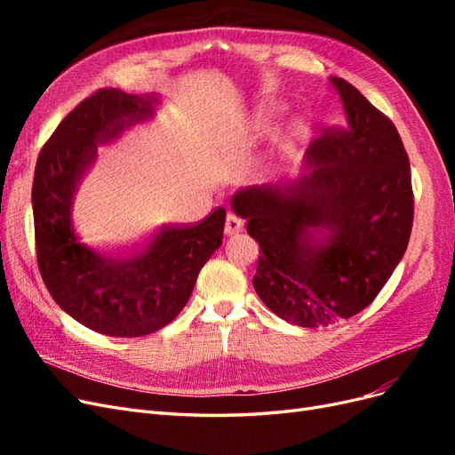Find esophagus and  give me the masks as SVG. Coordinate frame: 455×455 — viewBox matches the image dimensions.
I'll return each instance as SVG.
<instances>
[{
  "mask_svg": "<svg viewBox=\"0 0 455 455\" xmlns=\"http://www.w3.org/2000/svg\"><path fill=\"white\" fill-rule=\"evenodd\" d=\"M224 231H226V235H237V233L243 231V220L237 218L235 214L229 212L226 216V228H224Z\"/></svg>",
  "mask_w": 455,
  "mask_h": 455,
  "instance_id": "34e87169",
  "label": "esophagus"
}]
</instances>
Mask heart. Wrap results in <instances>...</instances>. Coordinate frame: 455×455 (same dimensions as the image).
I'll list each match as a JSON object with an SVG mask.
<instances>
[{
	"mask_svg": "<svg viewBox=\"0 0 455 455\" xmlns=\"http://www.w3.org/2000/svg\"><path fill=\"white\" fill-rule=\"evenodd\" d=\"M286 112L283 102H266L258 106L251 116L239 119L229 125L222 136V144L229 154H241L249 149L264 134H269L271 129ZM313 134V125L309 117L296 116L286 125L271 136L269 144L249 163L246 174L252 180H267L277 174L284 164L294 159L299 149L304 148Z\"/></svg>",
	"mask_w": 455,
	"mask_h": 455,
	"instance_id": "b5f03b06",
	"label": "heart"
}]
</instances>
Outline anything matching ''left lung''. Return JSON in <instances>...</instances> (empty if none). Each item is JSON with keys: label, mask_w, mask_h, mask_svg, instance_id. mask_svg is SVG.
Here are the masks:
<instances>
[{"label": "left lung", "mask_w": 455, "mask_h": 455, "mask_svg": "<svg viewBox=\"0 0 455 455\" xmlns=\"http://www.w3.org/2000/svg\"><path fill=\"white\" fill-rule=\"evenodd\" d=\"M328 84L346 125L307 148L299 176L231 197L261 251L256 294L304 328L370 306L401 264L414 220L410 163L395 125L346 79Z\"/></svg>", "instance_id": "left-lung-1"}]
</instances>
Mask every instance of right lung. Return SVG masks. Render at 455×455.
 I'll list each match as a JSON object with an SVG mask.
<instances>
[{
	"label": "right lung",
	"mask_w": 455,
	"mask_h": 455,
	"mask_svg": "<svg viewBox=\"0 0 455 455\" xmlns=\"http://www.w3.org/2000/svg\"><path fill=\"white\" fill-rule=\"evenodd\" d=\"M157 94L102 89L81 102L41 149L32 186L37 266L62 311L116 338H140L184 309L197 275L222 244L226 211L196 226H164L142 249L106 254L79 237L74 201L99 148L154 119Z\"/></svg>",
	"instance_id": "right-lung-1"
}]
</instances>
